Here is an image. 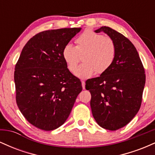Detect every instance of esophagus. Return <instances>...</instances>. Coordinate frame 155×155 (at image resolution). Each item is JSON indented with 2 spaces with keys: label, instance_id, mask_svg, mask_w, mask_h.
<instances>
[{
  "label": "esophagus",
  "instance_id": "34e87169",
  "mask_svg": "<svg viewBox=\"0 0 155 155\" xmlns=\"http://www.w3.org/2000/svg\"><path fill=\"white\" fill-rule=\"evenodd\" d=\"M81 84H82V88L84 90L85 89V81H81Z\"/></svg>",
  "mask_w": 155,
  "mask_h": 155
}]
</instances>
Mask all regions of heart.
<instances>
[{
	"mask_svg": "<svg viewBox=\"0 0 155 155\" xmlns=\"http://www.w3.org/2000/svg\"><path fill=\"white\" fill-rule=\"evenodd\" d=\"M76 47L68 44L63 49V58L70 71L74 72L83 57L84 63L74 72L79 79H86L95 74L106 72L114 61L117 47L108 36L86 31L76 39Z\"/></svg>",
	"mask_w": 155,
	"mask_h": 155,
	"instance_id": "heart-1",
	"label": "heart"
}]
</instances>
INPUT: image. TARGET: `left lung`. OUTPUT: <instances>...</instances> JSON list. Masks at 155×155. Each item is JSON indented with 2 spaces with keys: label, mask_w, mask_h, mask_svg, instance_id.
I'll return each mask as SVG.
<instances>
[{
  "label": "left lung",
  "mask_w": 155,
  "mask_h": 155,
  "mask_svg": "<svg viewBox=\"0 0 155 155\" xmlns=\"http://www.w3.org/2000/svg\"><path fill=\"white\" fill-rule=\"evenodd\" d=\"M114 41L117 54L106 72L86 81L85 88L91 93L92 116L103 128L117 130L133 120L139 111L146 75L136 47L128 38L109 27H101Z\"/></svg>",
  "instance_id": "8db88e82"
}]
</instances>
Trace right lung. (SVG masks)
Masks as SVG:
<instances>
[{"mask_svg": "<svg viewBox=\"0 0 155 155\" xmlns=\"http://www.w3.org/2000/svg\"><path fill=\"white\" fill-rule=\"evenodd\" d=\"M81 28L38 33L27 42L15 65L16 101L31 124L43 130L58 128L70 115L82 90L68 68L63 49Z\"/></svg>", "mask_w": 155, "mask_h": 155, "instance_id": "right-lung-1", "label": "right lung"}]
</instances>
